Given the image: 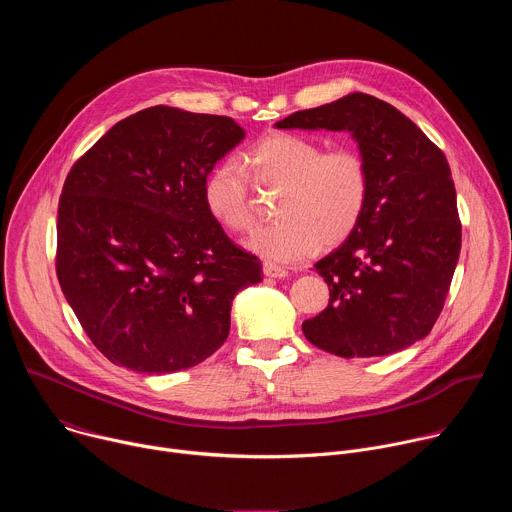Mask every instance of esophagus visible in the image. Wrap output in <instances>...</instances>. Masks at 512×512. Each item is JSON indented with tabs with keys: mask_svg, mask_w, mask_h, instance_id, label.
I'll list each match as a JSON object with an SVG mask.
<instances>
[{
	"mask_svg": "<svg viewBox=\"0 0 512 512\" xmlns=\"http://www.w3.org/2000/svg\"><path fill=\"white\" fill-rule=\"evenodd\" d=\"M263 275L271 277V279H281L287 275V271L275 263H263Z\"/></svg>",
	"mask_w": 512,
	"mask_h": 512,
	"instance_id": "1",
	"label": "esophagus"
}]
</instances>
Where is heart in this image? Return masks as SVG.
Segmentation results:
<instances>
[{
	"label": "heart",
	"mask_w": 512,
	"mask_h": 512,
	"mask_svg": "<svg viewBox=\"0 0 512 512\" xmlns=\"http://www.w3.org/2000/svg\"><path fill=\"white\" fill-rule=\"evenodd\" d=\"M281 186L279 221L259 227L245 247L269 263H294L320 243L338 245L358 225L369 198V168L352 148L322 152L314 139L271 133L237 160L216 164L204 180L202 198L214 221L229 231L253 223L251 182Z\"/></svg>",
	"instance_id": "1"
}]
</instances>
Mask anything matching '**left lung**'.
<instances>
[{"label": "left lung", "mask_w": 512, "mask_h": 512, "mask_svg": "<svg viewBox=\"0 0 512 512\" xmlns=\"http://www.w3.org/2000/svg\"><path fill=\"white\" fill-rule=\"evenodd\" d=\"M275 127L350 133L371 178L356 229L314 265L330 302L302 324L306 338L344 358L387 356L425 338L462 245L444 152L393 105L364 93L291 113Z\"/></svg>", "instance_id": "8db88e82"}]
</instances>
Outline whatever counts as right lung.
Returning <instances> with one entry per match:
<instances>
[{
	"label": "right lung",
	"instance_id": "add662e5",
	"mask_svg": "<svg viewBox=\"0 0 512 512\" xmlns=\"http://www.w3.org/2000/svg\"><path fill=\"white\" fill-rule=\"evenodd\" d=\"M243 139L231 117L156 105L115 123L68 172L56 275L117 367H196L227 340L235 296L263 279L202 198L210 170Z\"/></svg>",
	"mask_w": 512,
	"mask_h": 512
}]
</instances>
